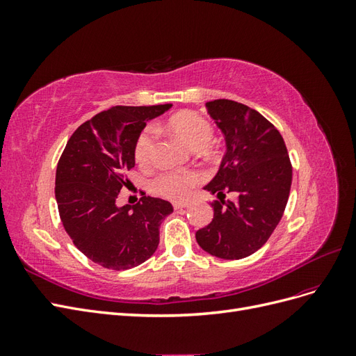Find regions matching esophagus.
<instances>
[{
  "label": "esophagus",
  "mask_w": 356,
  "mask_h": 356,
  "mask_svg": "<svg viewBox=\"0 0 356 356\" xmlns=\"http://www.w3.org/2000/svg\"><path fill=\"white\" fill-rule=\"evenodd\" d=\"M188 203H184V202H175L174 203V209H182V208H187Z\"/></svg>",
  "instance_id": "obj_1"
}]
</instances>
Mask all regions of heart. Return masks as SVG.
<instances>
[{
	"label": "heart",
	"mask_w": 356,
	"mask_h": 356,
	"mask_svg": "<svg viewBox=\"0 0 356 356\" xmlns=\"http://www.w3.org/2000/svg\"><path fill=\"white\" fill-rule=\"evenodd\" d=\"M166 129L195 152L207 148L213 138L212 124L196 111H182L172 115L166 123ZM156 129L152 126H147L138 135L134 153L139 165L145 166L152 161L156 149ZM199 181L200 177L196 172L166 170L154 178L153 188L168 199L182 200L190 195L193 187L199 184Z\"/></svg>",
	"instance_id": "1"
}]
</instances>
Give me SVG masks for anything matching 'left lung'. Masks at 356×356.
I'll return each mask as SVG.
<instances>
[{"instance_id": "obj_1", "label": "left lung", "mask_w": 356, "mask_h": 356, "mask_svg": "<svg viewBox=\"0 0 356 356\" xmlns=\"http://www.w3.org/2000/svg\"><path fill=\"white\" fill-rule=\"evenodd\" d=\"M221 129L225 152L217 175L204 190L217 193L213 218L196 232L203 251L224 260L254 254L281 221L293 181V166L277 129L260 113L230 99L207 102ZM238 200L224 201L223 191Z\"/></svg>"}]
</instances>
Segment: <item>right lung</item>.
Wrapping results in <instances>:
<instances>
[{
	"mask_svg": "<svg viewBox=\"0 0 356 356\" xmlns=\"http://www.w3.org/2000/svg\"><path fill=\"white\" fill-rule=\"evenodd\" d=\"M172 104L117 105L84 122L59 159L55 196L63 229L93 263L111 270L143 264L159 246V227L174 208L168 200L144 196L134 207H117L131 181L135 141L147 122Z\"/></svg>",
	"mask_w": 356,
	"mask_h": 356,
	"instance_id": "right-lung-1",
	"label": "right lung"
}]
</instances>
